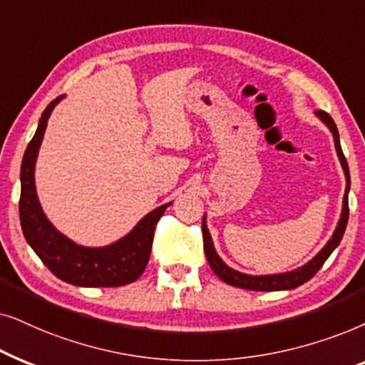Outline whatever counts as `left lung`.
<instances>
[{"instance_id": "8db88e82", "label": "left lung", "mask_w": 365, "mask_h": 365, "mask_svg": "<svg viewBox=\"0 0 365 365\" xmlns=\"http://www.w3.org/2000/svg\"><path fill=\"white\" fill-rule=\"evenodd\" d=\"M320 120L324 121L325 125L329 126L330 132L334 135V142H335V150H337L339 160H341L344 173H346V193H344V207H342V213H341V220L337 223V228H335L332 239H330L322 250L319 252L317 255L314 257L309 264H305L304 267H300L297 270L292 272H285V274H277V275H247L242 274V272H237L228 267L227 264H223V260L217 255L215 249H213L212 244V237L207 230L205 220L202 222V233H203V250H205L207 260L210 264L212 270L215 272V275L218 279H222L225 284L233 285V287H240V289H247V290H260V292H270V290H289V289H295L299 285L305 284V282L312 279V277L317 274V272L322 269L324 262L329 259L330 254L335 250V247L341 244L344 232H346L347 227V220H349V190H351V173H349V165L347 160L344 157V152L341 148V140H339V132L337 126H335L332 116L325 111L319 110L315 111Z\"/></svg>"}]
</instances>
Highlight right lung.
Returning <instances> with one entry per match:
<instances>
[{"mask_svg":"<svg viewBox=\"0 0 365 365\" xmlns=\"http://www.w3.org/2000/svg\"><path fill=\"white\" fill-rule=\"evenodd\" d=\"M63 96L53 100L43 111L35 137L28 143L21 163L19 220L24 239L43 264L58 279L80 287H120L132 284L143 274L152 252L157 223L172 202L155 208L138 222L128 235L115 244L90 249L76 245L51 225L43 213L35 188V162L48 118Z\"/></svg>","mask_w":365,"mask_h":365,"instance_id":"obj_1","label":"right lung"}]
</instances>
